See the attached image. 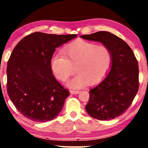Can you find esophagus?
Instances as JSON below:
<instances>
[{
  "mask_svg": "<svg viewBox=\"0 0 148 148\" xmlns=\"http://www.w3.org/2000/svg\"><path fill=\"white\" fill-rule=\"evenodd\" d=\"M70 92L72 94H78L79 92V90H70Z\"/></svg>",
  "mask_w": 148,
  "mask_h": 148,
  "instance_id": "esophagus-1",
  "label": "esophagus"
}]
</instances>
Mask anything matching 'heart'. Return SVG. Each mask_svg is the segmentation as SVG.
I'll return each mask as SVG.
<instances>
[{"instance_id":"obj_1","label":"heart","mask_w":148,"mask_h":148,"mask_svg":"<svg viewBox=\"0 0 148 148\" xmlns=\"http://www.w3.org/2000/svg\"><path fill=\"white\" fill-rule=\"evenodd\" d=\"M62 54L53 56L51 69L58 79L65 81L74 73L75 67L78 74L67 83L73 88H82L88 82L95 84L99 81L109 72L113 63L109 47L84 40L67 45Z\"/></svg>"}]
</instances>
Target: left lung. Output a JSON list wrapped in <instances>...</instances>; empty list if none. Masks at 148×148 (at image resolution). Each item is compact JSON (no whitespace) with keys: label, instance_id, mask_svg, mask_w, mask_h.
<instances>
[{"label":"left lung","instance_id":"obj_1","mask_svg":"<svg viewBox=\"0 0 148 148\" xmlns=\"http://www.w3.org/2000/svg\"><path fill=\"white\" fill-rule=\"evenodd\" d=\"M100 42L113 54L111 69L100 84L90 90L86 110L92 118L109 120L123 115L132 104L139 88L138 60L132 49L121 38L107 31L81 35Z\"/></svg>","mask_w":148,"mask_h":148}]
</instances>
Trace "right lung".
<instances>
[{"instance_id": "add662e5", "label": "right lung", "mask_w": 148, "mask_h": 148, "mask_svg": "<svg viewBox=\"0 0 148 148\" xmlns=\"http://www.w3.org/2000/svg\"><path fill=\"white\" fill-rule=\"evenodd\" d=\"M76 36L35 32L13 49L7 66V91L25 118L43 123L61 111L69 92L56 79L51 61L58 47Z\"/></svg>"}]
</instances>
